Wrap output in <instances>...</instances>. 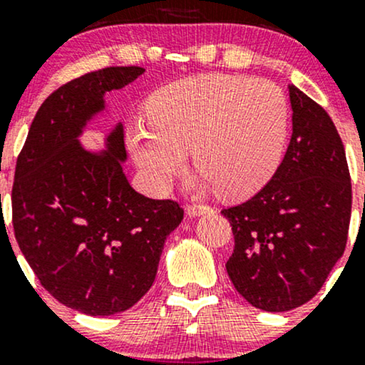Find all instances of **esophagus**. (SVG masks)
I'll use <instances>...</instances> for the list:
<instances>
[{
    "label": "esophagus",
    "mask_w": 365,
    "mask_h": 365,
    "mask_svg": "<svg viewBox=\"0 0 365 365\" xmlns=\"http://www.w3.org/2000/svg\"><path fill=\"white\" fill-rule=\"evenodd\" d=\"M207 212H212V207L206 206V204H188L187 206V215L192 217L207 215Z\"/></svg>",
    "instance_id": "34e87169"
}]
</instances>
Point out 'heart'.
<instances>
[{
    "label": "heart",
    "instance_id": "b5f03b06",
    "mask_svg": "<svg viewBox=\"0 0 365 365\" xmlns=\"http://www.w3.org/2000/svg\"><path fill=\"white\" fill-rule=\"evenodd\" d=\"M149 123L127 144L149 188L161 194L187 165L226 199H245L269 182L288 132L287 98L264 78L207 73L168 83L148 101Z\"/></svg>",
    "mask_w": 365,
    "mask_h": 365
}]
</instances>
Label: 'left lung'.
I'll use <instances>...</instances> for the list:
<instances>
[{"instance_id":"left-lung-1","label":"left lung","mask_w":365,"mask_h":365,"mask_svg":"<svg viewBox=\"0 0 365 365\" xmlns=\"http://www.w3.org/2000/svg\"><path fill=\"white\" fill-rule=\"evenodd\" d=\"M292 139L273 178L244 204L223 209L235 237L226 262L242 297L266 312L309 302L343 255L351 212L345 148L333 120L288 86Z\"/></svg>"}]
</instances>
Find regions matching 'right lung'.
Segmentation results:
<instances>
[{
  "label": "right lung",
  "instance_id": "right-lung-1",
  "mask_svg": "<svg viewBox=\"0 0 365 365\" xmlns=\"http://www.w3.org/2000/svg\"><path fill=\"white\" fill-rule=\"evenodd\" d=\"M110 66L56 89L36 113L16 159L11 190L20 250L58 302L87 316H113L153 287L166 237L183 220L173 200L139 194L123 171L121 121L91 150L81 137L106 111V92L140 77Z\"/></svg>",
  "mask_w": 365,
  "mask_h": 365
}]
</instances>
